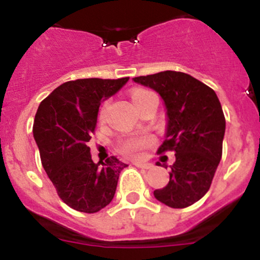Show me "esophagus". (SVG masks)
<instances>
[{"label": "esophagus", "instance_id": "34e87169", "mask_svg": "<svg viewBox=\"0 0 260 260\" xmlns=\"http://www.w3.org/2000/svg\"><path fill=\"white\" fill-rule=\"evenodd\" d=\"M135 166L137 167V168H142V169H151L152 168V165L151 163H141V162H136Z\"/></svg>", "mask_w": 260, "mask_h": 260}]
</instances>
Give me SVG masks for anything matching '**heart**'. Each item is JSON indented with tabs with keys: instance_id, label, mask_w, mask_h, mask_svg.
Returning a JSON list of instances; mask_svg holds the SVG:
<instances>
[{
	"instance_id": "1",
	"label": "heart",
	"mask_w": 260,
	"mask_h": 260,
	"mask_svg": "<svg viewBox=\"0 0 260 260\" xmlns=\"http://www.w3.org/2000/svg\"><path fill=\"white\" fill-rule=\"evenodd\" d=\"M153 94L151 91L148 89H143V88H136L131 92V100H132L133 105L135 107L137 108V111H139L142 107V105L144 103V101L149 97V95ZM108 103L106 102L105 105L102 106L100 112V117L103 118L105 116V112L107 109ZM154 143V138L152 136H142V137H129V138H125L121 141L118 146V151L122 153V154L127 155V157L131 158H136L139 157L141 152L143 149L148 148L151 147L152 144Z\"/></svg>"
}]
</instances>
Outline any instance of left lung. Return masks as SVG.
<instances>
[{"label": "left lung", "instance_id": "left-lung-1", "mask_svg": "<svg viewBox=\"0 0 260 260\" xmlns=\"http://www.w3.org/2000/svg\"><path fill=\"white\" fill-rule=\"evenodd\" d=\"M133 81L165 101L168 127L158 153H176L169 183L153 194L171 208H187L208 192L222 158L225 118L219 100L210 87L183 72L165 71Z\"/></svg>", "mask_w": 260, "mask_h": 260}]
</instances>
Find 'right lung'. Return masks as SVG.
Listing matches in <instances>:
<instances>
[{"label":"right lung","instance_id":"add662e5","mask_svg":"<svg viewBox=\"0 0 260 260\" xmlns=\"http://www.w3.org/2000/svg\"><path fill=\"white\" fill-rule=\"evenodd\" d=\"M128 80L68 81L37 109L34 137L41 162L59 198L78 212L95 213L108 206L119 173L127 167L114 155L94 163L87 143L95 131L101 103L117 93Z\"/></svg>","mask_w":260,"mask_h":260}]
</instances>
